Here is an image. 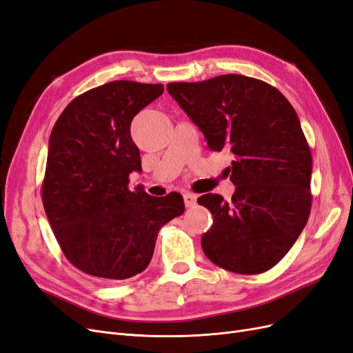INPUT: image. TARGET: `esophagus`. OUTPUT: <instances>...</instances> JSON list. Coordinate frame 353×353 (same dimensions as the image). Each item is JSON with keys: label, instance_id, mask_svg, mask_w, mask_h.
Returning a JSON list of instances; mask_svg holds the SVG:
<instances>
[{"label": "esophagus", "instance_id": "obj_1", "mask_svg": "<svg viewBox=\"0 0 353 353\" xmlns=\"http://www.w3.org/2000/svg\"><path fill=\"white\" fill-rule=\"evenodd\" d=\"M183 201H185V205L188 207V208H190V207H193L196 203V195L195 193H190V192H185L183 193Z\"/></svg>", "mask_w": 353, "mask_h": 353}]
</instances>
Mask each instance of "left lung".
<instances>
[{"label":"left lung","instance_id":"obj_1","mask_svg":"<svg viewBox=\"0 0 353 353\" xmlns=\"http://www.w3.org/2000/svg\"><path fill=\"white\" fill-rule=\"evenodd\" d=\"M205 136L208 150L233 152L227 172L232 201L207 193L212 214L202 234L211 263L237 274L274 267L302 233L311 212L312 158L296 111L280 90L242 74L167 85Z\"/></svg>","mask_w":353,"mask_h":353}]
</instances>
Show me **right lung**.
Masks as SVG:
<instances>
[{"instance_id": "right-lung-1", "label": "right lung", "mask_w": 353, "mask_h": 353, "mask_svg": "<svg viewBox=\"0 0 353 353\" xmlns=\"http://www.w3.org/2000/svg\"><path fill=\"white\" fill-rule=\"evenodd\" d=\"M164 92L157 83L108 82L74 98L48 143L42 202L65 258L101 281L130 279L150 265L158 232L183 214L177 192L129 189L142 172L133 117Z\"/></svg>"}]
</instances>
